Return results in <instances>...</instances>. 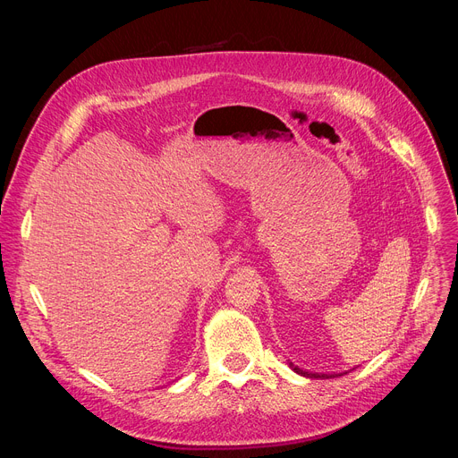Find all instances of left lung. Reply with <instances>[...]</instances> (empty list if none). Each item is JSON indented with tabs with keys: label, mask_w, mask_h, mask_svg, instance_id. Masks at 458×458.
Returning a JSON list of instances; mask_svg holds the SVG:
<instances>
[{
	"label": "left lung",
	"mask_w": 458,
	"mask_h": 458,
	"mask_svg": "<svg viewBox=\"0 0 458 458\" xmlns=\"http://www.w3.org/2000/svg\"><path fill=\"white\" fill-rule=\"evenodd\" d=\"M290 368H292L295 373H299V375H302V377H306V378H334L332 375H325V373H310V371H304V369H301L299 366H295V364H292V362H290Z\"/></svg>",
	"instance_id": "8db88e82"
}]
</instances>
